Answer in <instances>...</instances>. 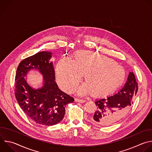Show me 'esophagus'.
I'll use <instances>...</instances> for the list:
<instances>
[{
	"mask_svg": "<svg viewBox=\"0 0 152 152\" xmlns=\"http://www.w3.org/2000/svg\"><path fill=\"white\" fill-rule=\"evenodd\" d=\"M75 101L76 102H78V103H83L86 102V101L84 99H78V98H75Z\"/></svg>",
	"mask_w": 152,
	"mask_h": 152,
	"instance_id": "34e87169",
	"label": "esophagus"
}]
</instances>
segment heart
I'll use <instances>...</instances> for the list:
<instances>
[{
  "instance_id": "obj_1",
  "label": "heart",
  "mask_w": 152,
  "mask_h": 152,
  "mask_svg": "<svg viewBox=\"0 0 152 152\" xmlns=\"http://www.w3.org/2000/svg\"><path fill=\"white\" fill-rule=\"evenodd\" d=\"M56 79L66 92L77 87L81 75L85 83L78 89L79 95L92 92L94 96L107 94L121 85L125 80L124 69L115 61L97 53L82 50L76 53L72 62L61 59L56 67Z\"/></svg>"
}]
</instances>
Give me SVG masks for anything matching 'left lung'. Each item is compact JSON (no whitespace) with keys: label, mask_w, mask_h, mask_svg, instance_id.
I'll return each mask as SVG.
<instances>
[{"label":"left lung","mask_w":152,"mask_h":152,"mask_svg":"<svg viewBox=\"0 0 152 152\" xmlns=\"http://www.w3.org/2000/svg\"><path fill=\"white\" fill-rule=\"evenodd\" d=\"M137 91L138 84L135 75L130 72L125 86L118 93L96 101L95 103L97 108L91 120L102 126H108L118 122L129 110Z\"/></svg>","instance_id":"8db88e82"}]
</instances>
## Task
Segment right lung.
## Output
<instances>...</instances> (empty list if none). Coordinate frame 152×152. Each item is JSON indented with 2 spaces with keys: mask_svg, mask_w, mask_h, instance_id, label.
<instances>
[{
  "mask_svg": "<svg viewBox=\"0 0 152 152\" xmlns=\"http://www.w3.org/2000/svg\"><path fill=\"white\" fill-rule=\"evenodd\" d=\"M50 58L51 53L43 51L24 59L18 66L15 79V96L20 107L34 122L46 126L61 121L66 105L74 102L55 82ZM31 69H38L44 75V85L40 89L34 90L26 82L24 77Z\"/></svg>",
  "mask_w": 152,
  "mask_h": 152,
  "instance_id": "right-lung-1",
  "label": "right lung"
}]
</instances>
